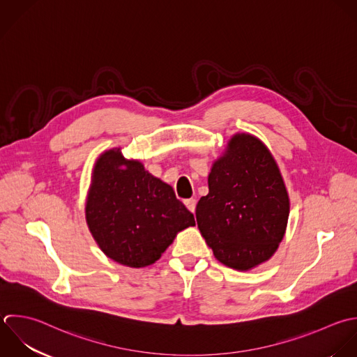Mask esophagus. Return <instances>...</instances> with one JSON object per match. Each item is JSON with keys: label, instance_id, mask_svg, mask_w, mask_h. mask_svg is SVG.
Masks as SVG:
<instances>
[{"label": "esophagus", "instance_id": "1", "mask_svg": "<svg viewBox=\"0 0 357 357\" xmlns=\"http://www.w3.org/2000/svg\"><path fill=\"white\" fill-rule=\"evenodd\" d=\"M183 203H185V206L188 207L189 211L195 213V210H196V199H193V197L192 199H186Z\"/></svg>", "mask_w": 357, "mask_h": 357}]
</instances>
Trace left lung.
<instances>
[{
    "mask_svg": "<svg viewBox=\"0 0 357 357\" xmlns=\"http://www.w3.org/2000/svg\"><path fill=\"white\" fill-rule=\"evenodd\" d=\"M289 196L268 147L234 135L208 174V195L196 206L197 227L224 266L249 271L270 260L284 239Z\"/></svg>",
    "mask_w": 357,
    "mask_h": 357,
    "instance_id": "left-lung-1",
    "label": "left lung"
}]
</instances>
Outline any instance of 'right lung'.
Here are the masks:
<instances>
[{"label": "right lung", "mask_w": 357, "mask_h": 357, "mask_svg": "<svg viewBox=\"0 0 357 357\" xmlns=\"http://www.w3.org/2000/svg\"><path fill=\"white\" fill-rule=\"evenodd\" d=\"M84 211L102 253L133 268L154 264L178 232L196 225L174 189L139 160L125 158L121 147L96 160Z\"/></svg>", "instance_id": "1"}]
</instances>
